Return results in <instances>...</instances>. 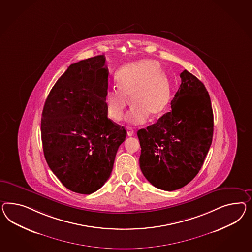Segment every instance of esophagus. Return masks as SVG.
I'll return each mask as SVG.
<instances>
[{
	"label": "esophagus",
	"instance_id": "1",
	"mask_svg": "<svg viewBox=\"0 0 252 252\" xmlns=\"http://www.w3.org/2000/svg\"><path fill=\"white\" fill-rule=\"evenodd\" d=\"M126 131H127V135L129 136H132L135 134V131L133 130V128H131V127H127Z\"/></svg>",
	"mask_w": 252,
	"mask_h": 252
}]
</instances>
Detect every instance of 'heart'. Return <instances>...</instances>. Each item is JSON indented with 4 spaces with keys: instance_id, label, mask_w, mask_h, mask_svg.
Segmentation results:
<instances>
[{
    "instance_id": "1",
    "label": "heart",
    "mask_w": 252,
    "mask_h": 252,
    "mask_svg": "<svg viewBox=\"0 0 252 252\" xmlns=\"http://www.w3.org/2000/svg\"><path fill=\"white\" fill-rule=\"evenodd\" d=\"M117 88L109 89L104 96L105 110L110 118L120 121L128 99L133 104L126 120L134 125L163 114L170 101V87L166 75L156 62L143 60L123 68L116 75Z\"/></svg>"
}]
</instances>
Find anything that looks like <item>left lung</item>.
Segmentation results:
<instances>
[{
    "label": "left lung",
    "mask_w": 252,
    "mask_h": 252,
    "mask_svg": "<svg viewBox=\"0 0 252 252\" xmlns=\"http://www.w3.org/2000/svg\"><path fill=\"white\" fill-rule=\"evenodd\" d=\"M170 102L171 111L137 131L140 169L153 186L180 189L201 170L211 146L214 116L204 83L186 69Z\"/></svg>",
    "instance_id": "obj_1"
}]
</instances>
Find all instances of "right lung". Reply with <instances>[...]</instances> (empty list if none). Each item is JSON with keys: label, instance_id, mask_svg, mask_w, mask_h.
<instances>
[{"label": "right lung", "instance_id": "1", "mask_svg": "<svg viewBox=\"0 0 252 252\" xmlns=\"http://www.w3.org/2000/svg\"><path fill=\"white\" fill-rule=\"evenodd\" d=\"M108 74L103 55L71 64L51 89L42 112L48 167L66 188L82 194L105 184L126 137L125 127L107 117Z\"/></svg>", "mask_w": 252, "mask_h": 252}]
</instances>
